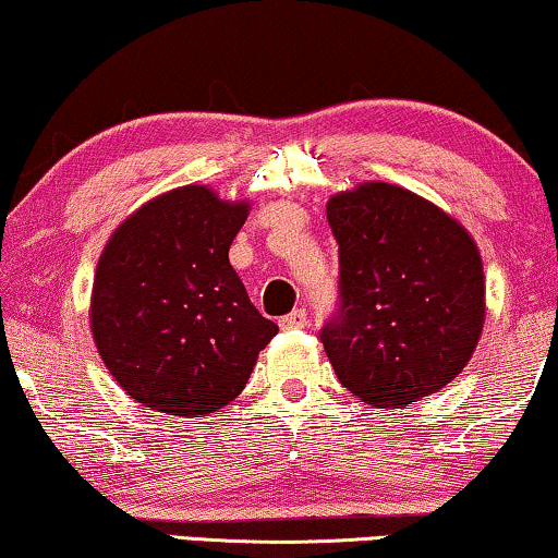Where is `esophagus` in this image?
<instances>
[{
    "label": "esophagus",
    "mask_w": 558,
    "mask_h": 558,
    "mask_svg": "<svg viewBox=\"0 0 558 558\" xmlns=\"http://www.w3.org/2000/svg\"><path fill=\"white\" fill-rule=\"evenodd\" d=\"M279 324H281V329H304V327H308V312L304 306H299L291 314L281 316Z\"/></svg>",
    "instance_id": "obj_1"
}]
</instances>
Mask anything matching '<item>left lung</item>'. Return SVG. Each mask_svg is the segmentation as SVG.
<instances>
[{"label":"left lung","instance_id":"1","mask_svg":"<svg viewBox=\"0 0 558 558\" xmlns=\"http://www.w3.org/2000/svg\"><path fill=\"white\" fill-rule=\"evenodd\" d=\"M339 302L319 339L339 381L401 409L439 391L484 327L482 256L464 227L401 186L372 182L329 199Z\"/></svg>","mask_w":558,"mask_h":558}]
</instances>
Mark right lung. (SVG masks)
Here are the masks:
<instances>
[{
	"instance_id": "1",
	"label": "right lung",
	"mask_w": 558,
	"mask_h": 558,
	"mask_svg": "<svg viewBox=\"0 0 558 558\" xmlns=\"http://www.w3.org/2000/svg\"><path fill=\"white\" fill-rule=\"evenodd\" d=\"M246 211L207 186H182L132 214L101 254L94 341L119 387L151 411L227 407L277 337L229 264Z\"/></svg>"
}]
</instances>
